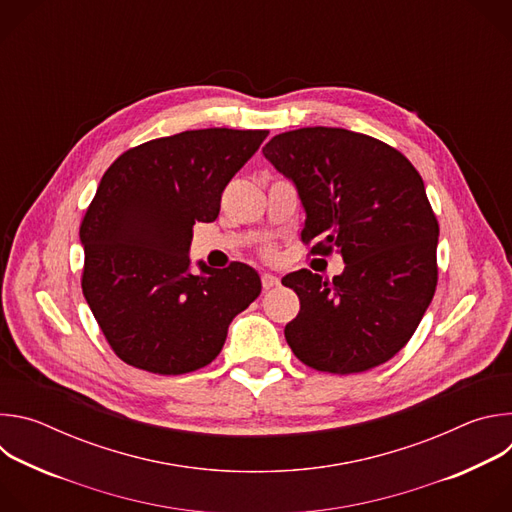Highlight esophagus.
I'll return each mask as SVG.
<instances>
[{
	"instance_id": "obj_1",
	"label": "esophagus",
	"mask_w": 512,
	"mask_h": 512,
	"mask_svg": "<svg viewBox=\"0 0 512 512\" xmlns=\"http://www.w3.org/2000/svg\"><path fill=\"white\" fill-rule=\"evenodd\" d=\"M261 285H263V289L267 291V289H271V287H277V285H279V279H277L275 275L263 273V275H261Z\"/></svg>"
}]
</instances>
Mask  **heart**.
Wrapping results in <instances>:
<instances>
[{
	"instance_id": "b5f03b06",
	"label": "heart",
	"mask_w": 512,
	"mask_h": 512,
	"mask_svg": "<svg viewBox=\"0 0 512 512\" xmlns=\"http://www.w3.org/2000/svg\"><path fill=\"white\" fill-rule=\"evenodd\" d=\"M265 253H267V255H271V251H269V249H267V251H265Z\"/></svg>"
}]
</instances>
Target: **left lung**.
<instances>
[{"instance_id":"1","label":"left lung","mask_w":512,"mask_h":512,"mask_svg":"<svg viewBox=\"0 0 512 512\" xmlns=\"http://www.w3.org/2000/svg\"><path fill=\"white\" fill-rule=\"evenodd\" d=\"M263 156L298 188L310 253L346 263L332 281L308 269L281 279L300 298L289 348L322 373L379 367L409 342L437 285L440 225L419 172L385 141L342 127L279 133Z\"/></svg>"}]
</instances>
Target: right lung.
I'll return each mask as SVG.
<instances>
[{"label": "right lung", "instance_id": "1", "mask_svg": "<svg viewBox=\"0 0 512 512\" xmlns=\"http://www.w3.org/2000/svg\"><path fill=\"white\" fill-rule=\"evenodd\" d=\"M265 129L210 127L145 141L103 174L81 223L83 294L113 352L156 375H184L221 352L229 324L261 294L245 263L190 273L196 223H212Z\"/></svg>", "mask_w": 512, "mask_h": 512}]
</instances>
